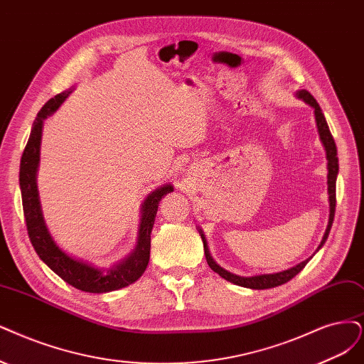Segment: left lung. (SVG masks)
I'll use <instances>...</instances> for the list:
<instances>
[{
	"instance_id": "obj_1",
	"label": "left lung",
	"mask_w": 364,
	"mask_h": 364,
	"mask_svg": "<svg viewBox=\"0 0 364 364\" xmlns=\"http://www.w3.org/2000/svg\"><path fill=\"white\" fill-rule=\"evenodd\" d=\"M297 96L300 99H303L306 103L311 105L314 109H315V119H316V126H318V132H319V138L322 141V144H324L326 146V151H327V160H328V198H330V219H328V226H327V231L324 234V238H322L319 247L326 243V240L330 234V230H331V225H333V219H334V211H336V177H338V172H339V160H338V150H336V144H334V139L331 136V132L328 129V124L326 121V117L324 114H322L321 107L318 105V102L315 100V97L312 96L311 92L306 91V90H301L297 92ZM200 238H203V243H204V250H205V258H207V262L210 265L211 270L214 273H218L219 276H222L225 280L231 282V284L234 285H238V287H245V288H250V289H268V288H276L279 285H284L287 284V282H289L292 277L297 276L303 268L306 267L307 261H303L301 264L295 265L292 268H289V270H285V272H280V273H274V274H262V276H253V277H241V276H237V274H232L230 272L223 270V268L220 265H218L216 262L213 261L211 255L208 252V247H207V241H205V237L204 234L200 232ZM318 247V249H319Z\"/></svg>"
}]
</instances>
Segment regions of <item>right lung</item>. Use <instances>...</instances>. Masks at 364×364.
I'll return each instance as SVG.
<instances>
[{"label":"right lung","mask_w":364,"mask_h":364,"mask_svg":"<svg viewBox=\"0 0 364 364\" xmlns=\"http://www.w3.org/2000/svg\"><path fill=\"white\" fill-rule=\"evenodd\" d=\"M70 91L57 94L50 99L36 117V121L31 129L30 139L25 145V150L21 159V171H19V184L22 193V207L26 223V231L31 245L53 273H57L64 282L75 287L76 289L102 294L109 292L119 288H124L134 280H138L150 259V243H151V230L154 225V218L160 199L166 193L172 192L173 187L166 184L160 189L154 191L142 205V220L139 228L138 246L130 257L118 264L115 268L103 272L99 268H94L88 264L80 262L65 255L53 241L48 232V228L40 211L37 184H36V172L40 159V138H42V126L43 119L55 112L58 106L69 96Z\"/></svg>","instance_id":"right-lung-1"}]
</instances>
